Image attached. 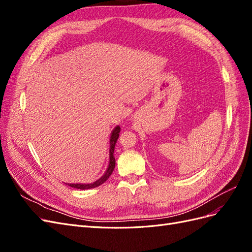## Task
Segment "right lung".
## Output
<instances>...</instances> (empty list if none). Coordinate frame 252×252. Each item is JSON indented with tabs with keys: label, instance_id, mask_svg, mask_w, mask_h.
Returning <instances> with one entry per match:
<instances>
[{
	"label": "right lung",
	"instance_id": "obj_1",
	"mask_svg": "<svg viewBox=\"0 0 252 252\" xmlns=\"http://www.w3.org/2000/svg\"><path fill=\"white\" fill-rule=\"evenodd\" d=\"M121 131V128L120 126H117L116 128L113 129L112 132H111V136H110V149H109V165H108V168L106 170V172L103 174V177H101L97 181L94 182V183H90V184H68V186L73 187V188H77V189H91V188H95L97 186L102 185L103 183H105L106 181L108 180V178L111 175L114 167H116V158L113 157V152H114V146H116V143L119 139V133ZM67 185V184H66Z\"/></svg>",
	"mask_w": 252,
	"mask_h": 252
}]
</instances>
